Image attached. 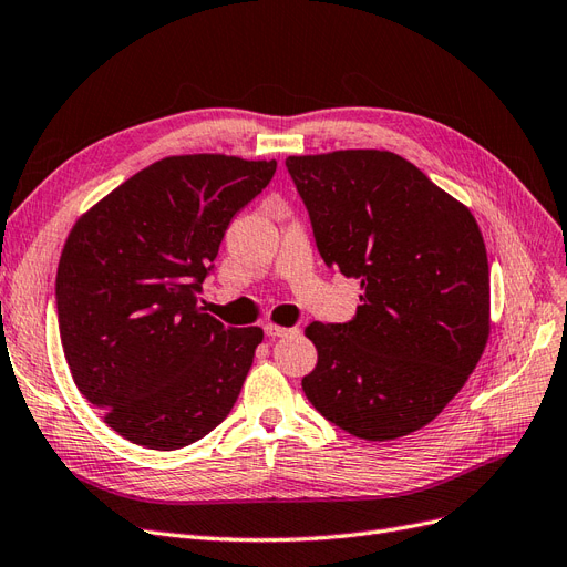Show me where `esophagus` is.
I'll list each match as a JSON object with an SVG mask.
<instances>
[{
	"mask_svg": "<svg viewBox=\"0 0 567 567\" xmlns=\"http://www.w3.org/2000/svg\"><path fill=\"white\" fill-rule=\"evenodd\" d=\"M264 332H266V337H270V339H280V337L295 334L297 330H295V327H282V324H272V322H268V324L264 327Z\"/></svg>",
	"mask_w": 567,
	"mask_h": 567,
	"instance_id": "34e87169",
	"label": "esophagus"
}]
</instances>
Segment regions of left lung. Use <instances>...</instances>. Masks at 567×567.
Returning <instances> with one entry per match:
<instances>
[{
  "label": "left lung",
  "instance_id": "left-lung-1",
  "mask_svg": "<svg viewBox=\"0 0 567 567\" xmlns=\"http://www.w3.org/2000/svg\"><path fill=\"white\" fill-rule=\"evenodd\" d=\"M322 261L360 280L355 318L310 322L301 386L362 441L424 429L462 391L489 337V268L476 218L389 151L291 155Z\"/></svg>",
  "mask_w": 567,
  "mask_h": 567
}]
</instances>
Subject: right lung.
<instances>
[{"mask_svg": "<svg viewBox=\"0 0 567 567\" xmlns=\"http://www.w3.org/2000/svg\"><path fill=\"white\" fill-rule=\"evenodd\" d=\"M276 159L174 155L126 178L72 226L56 308L72 379L134 445L178 450L224 422L261 327H224L197 297L230 218Z\"/></svg>", "mask_w": 567, "mask_h": 567, "instance_id": "right-lung-1", "label": "right lung"}]
</instances>
